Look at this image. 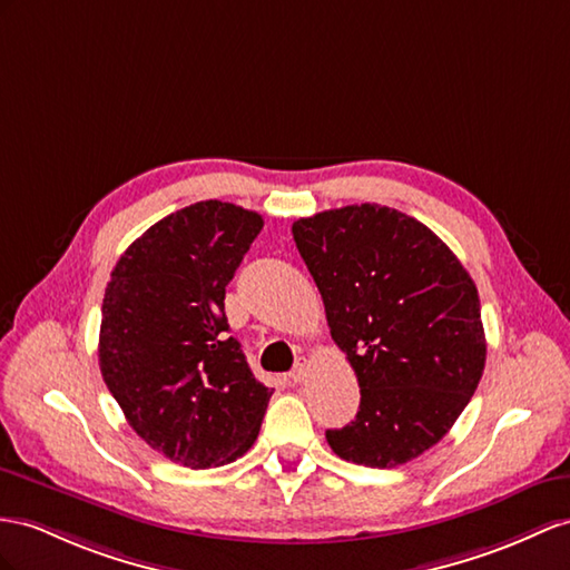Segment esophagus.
Wrapping results in <instances>:
<instances>
[{
  "label": "esophagus",
  "mask_w": 570,
  "mask_h": 570,
  "mask_svg": "<svg viewBox=\"0 0 570 570\" xmlns=\"http://www.w3.org/2000/svg\"><path fill=\"white\" fill-rule=\"evenodd\" d=\"M305 375H308V366H305V363H298V366L288 373V383H303Z\"/></svg>",
  "instance_id": "1"
}]
</instances>
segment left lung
<instances>
[{
  "mask_svg": "<svg viewBox=\"0 0 570 570\" xmlns=\"http://www.w3.org/2000/svg\"><path fill=\"white\" fill-rule=\"evenodd\" d=\"M291 230L361 387L356 419L325 433L330 448L377 470L419 458L484 373L472 276L431 228L381 204L320 212Z\"/></svg>",
  "mask_w": 570,
  "mask_h": 570,
  "instance_id": "1",
  "label": "left lung"
}]
</instances>
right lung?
<instances>
[{
	"label": "right lung",
	"instance_id": "1",
	"mask_svg": "<svg viewBox=\"0 0 570 570\" xmlns=\"http://www.w3.org/2000/svg\"><path fill=\"white\" fill-rule=\"evenodd\" d=\"M262 226L230 202L189 204L127 247L106 288L104 381L137 435L189 470L245 455L272 397L228 337L224 311Z\"/></svg>",
	"mask_w": 570,
	"mask_h": 570
}]
</instances>
